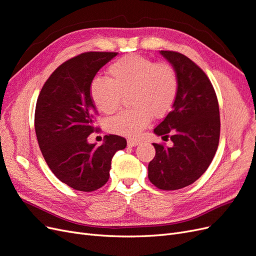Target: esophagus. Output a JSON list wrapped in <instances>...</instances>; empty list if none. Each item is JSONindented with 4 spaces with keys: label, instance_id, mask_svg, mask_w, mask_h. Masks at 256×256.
I'll return each instance as SVG.
<instances>
[{
    "label": "esophagus",
    "instance_id": "1",
    "mask_svg": "<svg viewBox=\"0 0 256 256\" xmlns=\"http://www.w3.org/2000/svg\"><path fill=\"white\" fill-rule=\"evenodd\" d=\"M138 144H140V140H138V138H129L128 140V145L131 147L136 146Z\"/></svg>",
    "mask_w": 256,
    "mask_h": 256
}]
</instances>
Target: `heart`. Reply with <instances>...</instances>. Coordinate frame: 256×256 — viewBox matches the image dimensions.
<instances>
[{
  "mask_svg": "<svg viewBox=\"0 0 256 256\" xmlns=\"http://www.w3.org/2000/svg\"><path fill=\"white\" fill-rule=\"evenodd\" d=\"M109 79L96 78L90 84V97L97 109L106 114L118 109L122 94H129L131 109L122 110L106 120L109 132L136 136L148 125L152 116L170 112L178 92L176 72L171 65L138 54L115 60L108 70Z\"/></svg>",
  "mask_w": 256,
  "mask_h": 256,
  "instance_id": "b5f03b06",
  "label": "heart"
}]
</instances>
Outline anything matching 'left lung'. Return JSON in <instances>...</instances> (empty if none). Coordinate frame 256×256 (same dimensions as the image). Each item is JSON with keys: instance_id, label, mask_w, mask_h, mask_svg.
I'll return each mask as SVG.
<instances>
[{"instance_id": "1", "label": "left lung", "mask_w": 256, "mask_h": 256, "mask_svg": "<svg viewBox=\"0 0 256 256\" xmlns=\"http://www.w3.org/2000/svg\"><path fill=\"white\" fill-rule=\"evenodd\" d=\"M174 68L178 92L172 110L154 129L173 145L152 143L150 182L161 190H177L202 176L214 157L220 138L219 104L210 80L194 62L175 51H160Z\"/></svg>"}]
</instances>
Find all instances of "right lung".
Returning <instances> with one entry per match:
<instances>
[{"label":"right lung","instance_id":"add662e5","mask_svg":"<svg viewBox=\"0 0 256 256\" xmlns=\"http://www.w3.org/2000/svg\"><path fill=\"white\" fill-rule=\"evenodd\" d=\"M116 52H85L58 66L46 81L37 99L35 131L48 166L74 190L92 192L109 180L115 152L127 146L125 138L109 134L104 142L90 144L96 106L90 84L99 69Z\"/></svg>","mask_w":256,"mask_h":256}]
</instances>
